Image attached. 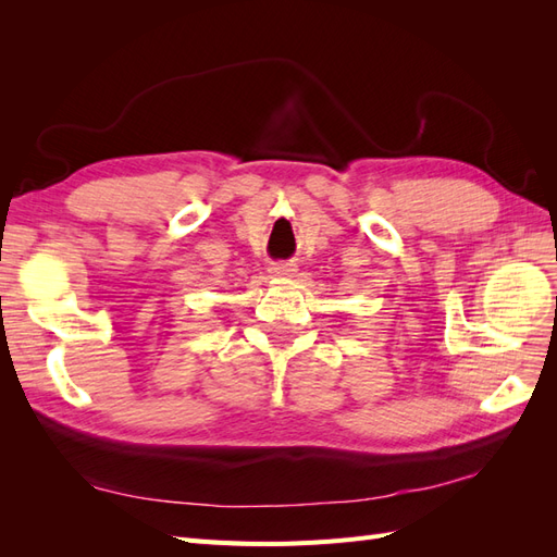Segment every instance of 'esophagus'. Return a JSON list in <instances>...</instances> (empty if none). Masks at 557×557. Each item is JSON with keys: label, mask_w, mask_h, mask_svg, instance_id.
I'll return each instance as SVG.
<instances>
[{"label": "esophagus", "mask_w": 557, "mask_h": 557, "mask_svg": "<svg viewBox=\"0 0 557 557\" xmlns=\"http://www.w3.org/2000/svg\"><path fill=\"white\" fill-rule=\"evenodd\" d=\"M297 272L293 262H272L269 264V274L272 276H293Z\"/></svg>", "instance_id": "esophagus-1"}]
</instances>
